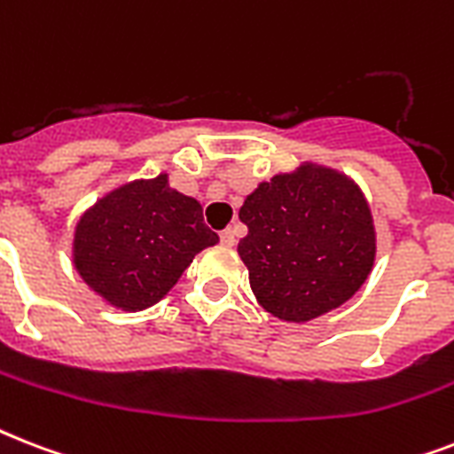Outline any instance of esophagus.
<instances>
[{
  "label": "esophagus",
  "instance_id": "34e87169",
  "mask_svg": "<svg viewBox=\"0 0 454 454\" xmlns=\"http://www.w3.org/2000/svg\"><path fill=\"white\" fill-rule=\"evenodd\" d=\"M221 245H223V247H233V245H235V231H233V228H226V231H221Z\"/></svg>",
  "mask_w": 454,
  "mask_h": 454
}]
</instances>
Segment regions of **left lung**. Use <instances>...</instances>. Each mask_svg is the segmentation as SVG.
Listing matches in <instances>:
<instances>
[{"label":"left lung","mask_w":454,"mask_h":454,"mask_svg":"<svg viewBox=\"0 0 454 454\" xmlns=\"http://www.w3.org/2000/svg\"><path fill=\"white\" fill-rule=\"evenodd\" d=\"M238 254L270 316L306 323L363 287L377 254L372 212L346 174L303 162L259 184L240 207Z\"/></svg>","instance_id":"1"}]
</instances>
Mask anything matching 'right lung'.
I'll use <instances>...</instances> for the list:
<instances>
[{
	"label": "right lung",
	"instance_id": "right-lung-1",
	"mask_svg": "<svg viewBox=\"0 0 454 454\" xmlns=\"http://www.w3.org/2000/svg\"><path fill=\"white\" fill-rule=\"evenodd\" d=\"M216 242L198 200L169 188L160 174L120 185L82 214L73 262L82 280L115 309L144 310Z\"/></svg>",
	"mask_w": 454,
	"mask_h": 454
}]
</instances>
